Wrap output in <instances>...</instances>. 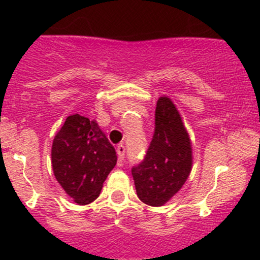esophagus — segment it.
Returning <instances> with one entry per match:
<instances>
[{
	"label": "esophagus",
	"mask_w": 260,
	"mask_h": 260,
	"mask_svg": "<svg viewBox=\"0 0 260 260\" xmlns=\"http://www.w3.org/2000/svg\"><path fill=\"white\" fill-rule=\"evenodd\" d=\"M116 152H117V157H119V165H122V161H124L125 157V146L122 144H119L116 148Z\"/></svg>",
	"instance_id": "esophagus-1"
}]
</instances>
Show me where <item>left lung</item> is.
<instances>
[{
    "label": "left lung",
    "instance_id": "1",
    "mask_svg": "<svg viewBox=\"0 0 260 260\" xmlns=\"http://www.w3.org/2000/svg\"><path fill=\"white\" fill-rule=\"evenodd\" d=\"M191 167V140L185 125L171 99L161 96L145 159L131 170L139 199L151 207L167 204L183 188Z\"/></svg>",
    "mask_w": 260,
    "mask_h": 260
}]
</instances>
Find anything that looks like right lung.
I'll return each mask as SVG.
<instances>
[{
	"label": "right lung",
	"instance_id": "add662e5",
	"mask_svg": "<svg viewBox=\"0 0 260 260\" xmlns=\"http://www.w3.org/2000/svg\"><path fill=\"white\" fill-rule=\"evenodd\" d=\"M116 151L95 120L68 116L52 141L53 175L79 205L92 203L116 165Z\"/></svg>",
	"mask_w": 260,
	"mask_h": 260
}]
</instances>
